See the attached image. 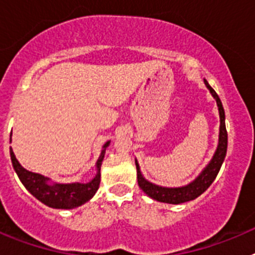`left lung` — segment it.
Wrapping results in <instances>:
<instances>
[{
    "instance_id": "left-lung-1",
    "label": "left lung",
    "mask_w": 255,
    "mask_h": 255,
    "mask_svg": "<svg viewBox=\"0 0 255 255\" xmlns=\"http://www.w3.org/2000/svg\"><path fill=\"white\" fill-rule=\"evenodd\" d=\"M204 84L208 88L211 94L217 102L218 112H220V136H218V145L216 149L215 154L212 157L211 162L206 166L202 172L199 173V176L191 181L190 184L181 188H163V186L154 185L148 180L143 177L140 172V167H139L138 161L135 159V164H136V175H138V184L139 188L152 199L158 200V202H163V203L170 204H180L185 203L189 200H193L195 198L199 197L200 194H203L204 191L211 186V184L215 181L216 176H217L218 171H220L221 166L224 163V159L226 157L227 152V131L226 125H225V111L224 106L221 102L220 97L215 92V89L208 84L206 79H204Z\"/></svg>"
}]
</instances>
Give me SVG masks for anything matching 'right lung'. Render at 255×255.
I'll return each instance as SVG.
<instances>
[{
  "mask_svg": "<svg viewBox=\"0 0 255 255\" xmlns=\"http://www.w3.org/2000/svg\"><path fill=\"white\" fill-rule=\"evenodd\" d=\"M11 143V135H10ZM110 141L103 145L102 153L100 158L97 161V175L92 181L87 184L82 182H73V184H49L48 177L39 175V173L30 172L22 167L19 161L16 159L12 152V148L10 147V155L12 167L15 172L17 173L20 181L25 186L26 190L30 193L33 197L37 198L39 202H42L46 206L51 208L57 209H71L82 206L85 202L93 198L96 191L100 188L101 182V166L105 158L106 148L108 147Z\"/></svg>",
  "mask_w": 255,
  "mask_h": 255,
  "instance_id": "add662e5",
  "label": "right lung"
}]
</instances>
